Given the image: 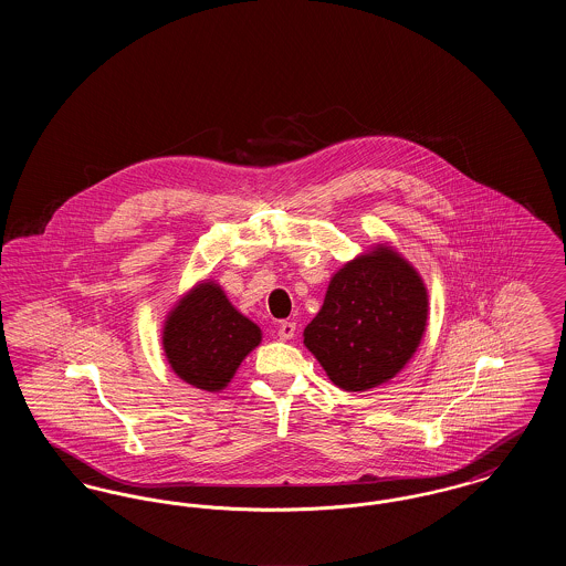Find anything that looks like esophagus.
Instances as JSON below:
<instances>
[{"instance_id":"34e87169","label":"esophagus","mask_w":566,"mask_h":566,"mask_svg":"<svg viewBox=\"0 0 566 566\" xmlns=\"http://www.w3.org/2000/svg\"><path fill=\"white\" fill-rule=\"evenodd\" d=\"M296 333V324L295 323H289V321H284V323H280V326H277V337L280 339H293L295 337Z\"/></svg>"}]
</instances>
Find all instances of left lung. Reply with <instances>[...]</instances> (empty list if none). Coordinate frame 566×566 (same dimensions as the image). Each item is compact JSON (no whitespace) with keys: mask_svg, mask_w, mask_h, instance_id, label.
Here are the masks:
<instances>
[{"mask_svg":"<svg viewBox=\"0 0 566 566\" xmlns=\"http://www.w3.org/2000/svg\"><path fill=\"white\" fill-rule=\"evenodd\" d=\"M427 314L418 271L392 248L377 245L333 275L303 344L335 386L360 392L403 369L420 346Z\"/></svg>","mask_w":566,"mask_h":566,"instance_id":"1","label":"left lung"}]
</instances>
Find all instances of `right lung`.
<instances>
[{
	"label": "right lung",
	"instance_id": "right-lung-1",
	"mask_svg": "<svg viewBox=\"0 0 566 566\" xmlns=\"http://www.w3.org/2000/svg\"><path fill=\"white\" fill-rule=\"evenodd\" d=\"M261 344V328L242 316L214 282L197 284L165 321L163 350L174 374L218 392Z\"/></svg>",
	"mask_w": 566,
	"mask_h": 566
}]
</instances>
